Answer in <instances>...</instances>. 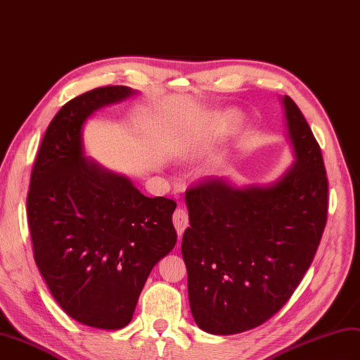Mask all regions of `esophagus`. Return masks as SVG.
Masks as SVG:
<instances>
[{
    "instance_id": "1",
    "label": "esophagus",
    "mask_w": 360,
    "mask_h": 360,
    "mask_svg": "<svg viewBox=\"0 0 360 360\" xmlns=\"http://www.w3.org/2000/svg\"><path fill=\"white\" fill-rule=\"evenodd\" d=\"M173 225L176 228V233L181 237L186 231V228L188 226V213L186 208H178L173 213Z\"/></svg>"
}]
</instances>
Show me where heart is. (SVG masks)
Here are the masks:
<instances>
[{"label": "heart", "instance_id": "obj_1", "mask_svg": "<svg viewBox=\"0 0 360 360\" xmlns=\"http://www.w3.org/2000/svg\"><path fill=\"white\" fill-rule=\"evenodd\" d=\"M236 123H237V117H236V114H233V112H226V114H224L222 117L219 118V123H217V131H216V134H217V135H224V134H226V132L229 131V129L236 126Z\"/></svg>", "mask_w": 360, "mask_h": 360}]
</instances>
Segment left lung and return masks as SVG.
<instances>
[{
    "label": "left lung",
    "instance_id": "obj_1",
    "mask_svg": "<svg viewBox=\"0 0 360 360\" xmlns=\"http://www.w3.org/2000/svg\"><path fill=\"white\" fill-rule=\"evenodd\" d=\"M295 162L271 186L234 188L204 178L186 191L181 251L199 328L236 335L272 318L298 288L327 222L328 181L318 141L283 97Z\"/></svg>",
    "mask_w": 360,
    "mask_h": 360
}]
</instances>
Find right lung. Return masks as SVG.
I'll list each match as a JSON object with an SVG mask.
<instances>
[{
  "mask_svg": "<svg viewBox=\"0 0 360 360\" xmlns=\"http://www.w3.org/2000/svg\"><path fill=\"white\" fill-rule=\"evenodd\" d=\"M134 94L109 85L63 105L44 135L27 195L34 262L53 298L72 319L105 330L131 322L147 276L176 245V202L144 196L84 155L88 117Z\"/></svg>",
  "mask_w": 360,
  "mask_h": 360,
  "instance_id": "right-lung-1",
  "label": "right lung"
}]
</instances>
